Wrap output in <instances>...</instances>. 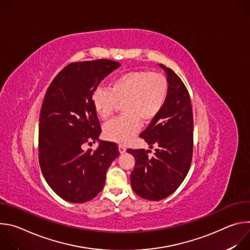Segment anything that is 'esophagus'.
I'll use <instances>...</instances> for the list:
<instances>
[{
    "instance_id": "esophagus-1",
    "label": "esophagus",
    "mask_w": 250,
    "mask_h": 250,
    "mask_svg": "<svg viewBox=\"0 0 250 250\" xmlns=\"http://www.w3.org/2000/svg\"><path fill=\"white\" fill-rule=\"evenodd\" d=\"M125 150H126V149H125V146H119V151H120V153H121V154L125 153Z\"/></svg>"
}]
</instances>
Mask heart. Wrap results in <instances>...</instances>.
Here are the masks:
<instances>
[{"label":"heart","instance_id":"heart-1","mask_svg":"<svg viewBox=\"0 0 250 250\" xmlns=\"http://www.w3.org/2000/svg\"><path fill=\"white\" fill-rule=\"evenodd\" d=\"M168 96V82L164 75L149 71H129L116 76L108 89L97 88L91 98L97 115L108 120L118 103L125 115L106 124V139L125 145L139 130L141 121L150 123L161 112Z\"/></svg>","mask_w":250,"mask_h":250}]
</instances>
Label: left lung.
I'll return each instance as SVG.
<instances>
[{
    "label": "left lung",
    "instance_id": "left-lung-1",
    "mask_svg": "<svg viewBox=\"0 0 250 250\" xmlns=\"http://www.w3.org/2000/svg\"><path fill=\"white\" fill-rule=\"evenodd\" d=\"M168 96L158 116L141 132L150 148L127 149L135 158L130 174L133 191L141 198L160 201L174 193L187 176L193 156V112L189 92L178 75L163 64Z\"/></svg>",
    "mask_w": 250,
    "mask_h": 250
}]
</instances>
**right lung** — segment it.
Wrapping results in <instances>:
<instances>
[{
    "label": "right lung",
    "instance_id": "add662e5",
    "mask_svg": "<svg viewBox=\"0 0 250 250\" xmlns=\"http://www.w3.org/2000/svg\"><path fill=\"white\" fill-rule=\"evenodd\" d=\"M121 64L110 59L73 62L49 85L42 105L39 158L50 188L70 203H85L104 188L105 173L120 155L114 142L100 140L101 125L91 98L101 81ZM89 140L95 151L84 152Z\"/></svg>",
    "mask_w": 250,
    "mask_h": 250
}]
</instances>
